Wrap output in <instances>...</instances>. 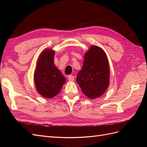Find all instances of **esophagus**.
Wrapping results in <instances>:
<instances>
[{
	"label": "esophagus",
	"mask_w": 147,
	"mask_h": 147,
	"mask_svg": "<svg viewBox=\"0 0 147 147\" xmlns=\"http://www.w3.org/2000/svg\"><path fill=\"white\" fill-rule=\"evenodd\" d=\"M74 76H72V75H69L68 76V80L69 81L72 82V81H74Z\"/></svg>",
	"instance_id": "1"
}]
</instances>
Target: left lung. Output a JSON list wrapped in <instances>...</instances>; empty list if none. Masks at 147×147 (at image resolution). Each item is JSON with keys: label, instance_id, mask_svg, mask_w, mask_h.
Instances as JSON below:
<instances>
[{"label": "left lung", "instance_id": "obj_1", "mask_svg": "<svg viewBox=\"0 0 147 147\" xmlns=\"http://www.w3.org/2000/svg\"><path fill=\"white\" fill-rule=\"evenodd\" d=\"M110 70L105 52L98 46H92L85 53L82 69L76 82L83 93L89 98L100 96L109 85Z\"/></svg>", "mask_w": 147, "mask_h": 147}]
</instances>
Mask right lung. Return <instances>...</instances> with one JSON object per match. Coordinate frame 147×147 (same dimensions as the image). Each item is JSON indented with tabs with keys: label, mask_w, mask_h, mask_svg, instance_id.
I'll return each mask as SVG.
<instances>
[{
	"label": "right lung",
	"mask_w": 147,
	"mask_h": 147,
	"mask_svg": "<svg viewBox=\"0 0 147 147\" xmlns=\"http://www.w3.org/2000/svg\"><path fill=\"white\" fill-rule=\"evenodd\" d=\"M55 52L47 49L40 55L34 74L37 92L43 97L51 98L60 92L65 78L54 65Z\"/></svg>",
	"instance_id": "right-lung-1"
}]
</instances>
